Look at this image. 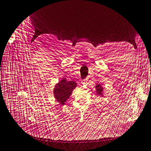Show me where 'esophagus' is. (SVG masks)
<instances>
[{
  "instance_id": "esophagus-1",
  "label": "esophagus",
  "mask_w": 151,
  "mask_h": 151,
  "mask_svg": "<svg viewBox=\"0 0 151 151\" xmlns=\"http://www.w3.org/2000/svg\"><path fill=\"white\" fill-rule=\"evenodd\" d=\"M87 79H85V80H83L81 81V83H82L83 84V83H85L86 82H87Z\"/></svg>"
}]
</instances>
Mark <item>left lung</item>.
I'll return each instance as SVG.
<instances>
[{
    "label": "left lung",
    "mask_w": 151,
    "mask_h": 151,
    "mask_svg": "<svg viewBox=\"0 0 151 151\" xmlns=\"http://www.w3.org/2000/svg\"><path fill=\"white\" fill-rule=\"evenodd\" d=\"M95 87H96V93L101 97H104V87H102L101 84L97 83L95 86Z\"/></svg>",
    "instance_id": "left-lung-1"
}]
</instances>
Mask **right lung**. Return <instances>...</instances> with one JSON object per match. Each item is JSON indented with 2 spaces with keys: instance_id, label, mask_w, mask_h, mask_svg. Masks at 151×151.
Returning <instances> with one entry per match:
<instances>
[{
  "instance_id": "obj_1",
  "label": "right lung",
  "mask_w": 151,
  "mask_h": 151,
  "mask_svg": "<svg viewBox=\"0 0 151 151\" xmlns=\"http://www.w3.org/2000/svg\"><path fill=\"white\" fill-rule=\"evenodd\" d=\"M76 87V81H68L66 78H63L54 86L53 93L55 101L59 102V104L64 105Z\"/></svg>"
}]
</instances>
